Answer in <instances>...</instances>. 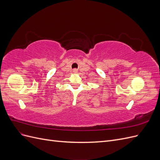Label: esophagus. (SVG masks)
Returning <instances> with one entry per match:
<instances>
[{
	"mask_svg": "<svg viewBox=\"0 0 160 160\" xmlns=\"http://www.w3.org/2000/svg\"><path fill=\"white\" fill-rule=\"evenodd\" d=\"M73 72H77V69H74V70H73Z\"/></svg>",
	"mask_w": 160,
	"mask_h": 160,
	"instance_id": "obj_1",
	"label": "esophagus"
}]
</instances>
